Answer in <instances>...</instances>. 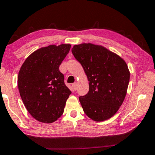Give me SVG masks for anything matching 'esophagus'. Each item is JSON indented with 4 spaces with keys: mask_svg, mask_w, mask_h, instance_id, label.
Here are the masks:
<instances>
[{
    "mask_svg": "<svg viewBox=\"0 0 155 155\" xmlns=\"http://www.w3.org/2000/svg\"><path fill=\"white\" fill-rule=\"evenodd\" d=\"M71 86H72V88H73V89L74 91H76L77 89V83H74V84H72V85H71Z\"/></svg>",
    "mask_w": 155,
    "mask_h": 155,
    "instance_id": "1",
    "label": "esophagus"
}]
</instances>
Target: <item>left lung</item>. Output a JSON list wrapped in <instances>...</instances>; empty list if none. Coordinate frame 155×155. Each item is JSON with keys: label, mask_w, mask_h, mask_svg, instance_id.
<instances>
[{"label": "left lung", "mask_w": 155, "mask_h": 155, "mask_svg": "<svg viewBox=\"0 0 155 155\" xmlns=\"http://www.w3.org/2000/svg\"><path fill=\"white\" fill-rule=\"evenodd\" d=\"M71 52L89 81L88 93L79 97L85 114L95 121L111 118L127 92L130 72L126 62L106 48L92 43L74 45Z\"/></svg>", "instance_id": "1"}]
</instances>
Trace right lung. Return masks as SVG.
Instances as JSON below:
<instances>
[{
  "instance_id": "right-lung-1",
  "label": "right lung",
  "mask_w": 155,
  "mask_h": 155,
  "mask_svg": "<svg viewBox=\"0 0 155 155\" xmlns=\"http://www.w3.org/2000/svg\"><path fill=\"white\" fill-rule=\"evenodd\" d=\"M70 44L51 45L32 53L21 65L17 84L23 103L37 121L53 123L62 116L71 92L59 67Z\"/></svg>"
}]
</instances>
